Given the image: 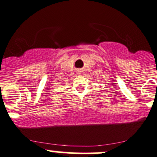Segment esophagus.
I'll return each instance as SVG.
<instances>
[{
	"mask_svg": "<svg viewBox=\"0 0 157 157\" xmlns=\"http://www.w3.org/2000/svg\"><path fill=\"white\" fill-rule=\"evenodd\" d=\"M77 73H81V71H77Z\"/></svg>",
	"mask_w": 157,
	"mask_h": 157,
	"instance_id": "1",
	"label": "esophagus"
}]
</instances>
